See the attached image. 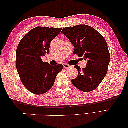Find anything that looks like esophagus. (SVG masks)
<instances>
[{
    "mask_svg": "<svg viewBox=\"0 0 128 128\" xmlns=\"http://www.w3.org/2000/svg\"><path fill=\"white\" fill-rule=\"evenodd\" d=\"M64 67L65 68H70V66L69 65V64H64Z\"/></svg>",
    "mask_w": 128,
    "mask_h": 128,
    "instance_id": "34e87169",
    "label": "esophagus"
}]
</instances>
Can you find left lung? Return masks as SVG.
<instances>
[{
    "label": "left lung",
    "instance_id": "obj_1",
    "mask_svg": "<svg viewBox=\"0 0 128 128\" xmlns=\"http://www.w3.org/2000/svg\"><path fill=\"white\" fill-rule=\"evenodd\" d=\"M61 33L74 46V54L88 60L82 70L78 65L74 66L78 74L72 80V84L83 92L94 90L106 75L110 60L105 40L94 28L85 24L64 28Z\"/></svg>",
    "mask_w": 128,
    "mask_h": 128
}]
</instances>
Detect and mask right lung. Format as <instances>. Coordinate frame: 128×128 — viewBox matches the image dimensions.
Instances as JSON below:
<instances>
[{
    "label": "right lung",
    "mask_w": 128,
    "mask_h": 128,
    "mask_svg": "<svg viewBox=\"0 0 128 128\" xmlns=\"http://www.w3.org/2000/svg\"><path fill=\"white\" fill-rule=\"evenodd\" d=\"M62 28L38 26L22 38L16 50V66L22 84L34 94L48 92L54 83L62 64L53 66L42 57L49 53L50 43Z\"/></svg>",
    "instance_id": "add662e5"
}]
</instances>
